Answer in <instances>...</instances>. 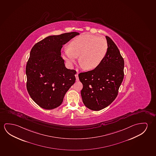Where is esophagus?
I'll return each instance as SVG.
<instances>
[{"instance_id":"esophagus-1","label":"esophagus","mask_w":156,"mask_h":156,"mask_svg":"<svg viewBox=\"0 0 156 156\" xmlns=\"http://www.w3.org/2000/svg\"><path fill=\"white\" fill-rule=\"evenodd\" d=\"M75 77H76V81H78V80H79V77H78V74H75Z\"/></svg>"}]
</instances>
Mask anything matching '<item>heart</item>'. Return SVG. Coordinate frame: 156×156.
Instances as JSON below:
<instances>
[{
	"instance_id": "1",
	"label": "heart",
	"mask_w": 156,
	"mask_h": 156,
	"mask_svg": "<svg viewBox=\"0 0 156 156\" xmlns=\"http://www.w3.org/2000/svg\"><path fill=\"white\" fill-rule=\"evenodd\" d=\"M108 42L103 37L84 34L74 38L63 52V57L72 65L79 57V62L86 69L98 67L105 57Z\"/></svg>"
}]
</instances>
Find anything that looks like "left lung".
<instances>
[{"label":"left lung","instance_id":"obj_1","mask_svg":"<svg viewBox=\"0 0 156 156\" xmlns=\"http://www.w3.org/2000/svg\"><path fill=\"white\" fill-rule=\"evenodd\" d=\"M108 49L105 57L96 69L78 75L83 84L81 91L85 106L99 111L112 103L117 96L124 78V61L112 40L106 36Z\"/></svg>","mask_w":156,"mask_h":156}]
</instances>
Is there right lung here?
Masks as SVG:
<instances>
[{"label": "right lung", "mask_w": 156, "mask_h": 156, "mask_svg": "<svg viewBox=\"0 0 156 156\" xmlns=\"http://www.w3.org/2000/svg\"><path fill=\"white\" fill-rule=\"evenodd\" d=\"M79 33L49 36L32 48L27 62V90L32 100L46 110L57 108L76 80V71L65 67L62 45Z\"/></svg>", "instance_id": "1"}]
</instances>
